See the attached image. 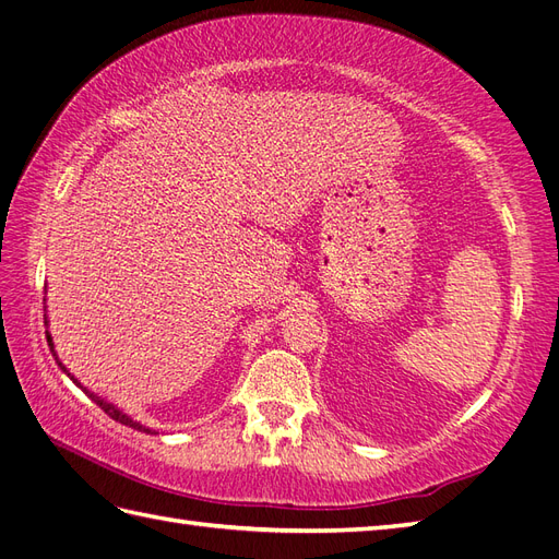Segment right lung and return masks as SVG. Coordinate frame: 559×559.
<instances>
[{
    "label": "right lung",
    "instance_id": "obj_1",
    "mask_svg": "<svg viewBox=\"0 0 559 559\" xmlns=\"http://www.w3.org/2000/svg\"><path fill=\"white\" fill-rule=\"evenodd\" d=\"M45 309H47V307H45ZM45 326H47V331H45V333H47L49 353H51V357H55V359H57V365H59V369H61L63 373H67V376H69V379H71V381H73V383H75L78 388H81V391H83V393H85V395H87L90 400H93V402H95V405H99V407H102L104 412H107V414H109V417H111L114 421H119V424H123V426H131V428H135V431H142V433H154V431H152V428H147V426H142V424H140V421H135L133 417H128V414H126V412H121L119 407H116V405H114V402H107V400H104V397L95 395L93 391H87V388H85V385H83L81 381H78V379H75V376H71V371H69L67 367H63V365H61V359H59V355H57V349H55V341H51V333H49V321H47V314H45Z\"/></svg>",
    "mask_w": 559,
    "mask_h": 559
}]
</instances>
